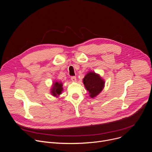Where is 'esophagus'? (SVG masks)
Masks as SVG:
<instances>
[{
    "mask_svg": "<svg viewBox=\"0 0 152 152\" xmlns=\"http://www.w3.org/2000/svg\"><path fill=\"white\" fill-rule=\"evenodd\" d=\"M71 80L73 82H76V76H72L71 77Z\"/></svg>",
    "mask_w": 152,
    "mask_h": 152,
    "instance_id": "34e87169",
    "label": "esophagus"
}]
</instances>
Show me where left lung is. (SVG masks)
Listing matches in <instances>:
<instances>
[{"label":"left lung","mask_w":152,"mask_h":152,"mask_svg":"<svg viewBox=\"0 0 152 152\" xmlns=\"http://www.w3.org/2000/svg\"><path fill=\"white\" fill-rule=\"evenodd\" d=\"M83 83L91 98L96 97L105 86V80L99 74L94 72H89L86 75L83 79Z\"/></svg>","instance_id":"1"}]
</instances>
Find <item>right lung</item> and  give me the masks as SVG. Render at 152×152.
<instances>
[{
  "label": "right lung",
  "mask_w": 152,
  "mask_h": 152,
  "mask_svg": "<svg viewBox=\"0 0 152 152\" xmlns=\"http://www.w3.org/2000/svg\"><path fill=\"white\" fill-rule=\"evenodd\" d=\"M63 84L61 82L54 81L53 85L51 86V88L50 90V93L51 95L56 98H58L59 96L62 94L63 91Z\"/></svg>",
  "instance_id": "right-lung-1"
}]
</instances>
